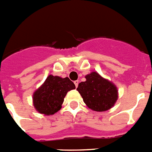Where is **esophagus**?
Returning <instances> with one entry per match:
<instances>
[{
	"label": "esophagus",
	"instance_id": "34e87169",
	"mask_svg": "<svg viewBox=\"0 0 152 152\" xmlns=\"http://www.w3.org/2000/svg\"><path fill=\"white\" fill-rule=\"evenodd\" d=\"M79 83H80V81H79V80H76V81H74V83H75V86H76V87H77V86H78Z\"/></svg>",
	"mask_w": 152,
	"mask_h": 152
}]
</instances>
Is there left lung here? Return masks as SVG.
Masks as SVG:
<instances>
[{"label":"left lung","mask_w":152,"mask_h":152,"mask_svg":"<svg viewBox=\"0 0 152 152\" xmlns=\"http://www.w3.org/2000/svg\"><path fill=\"white\" fill-rule=\"evenodd\" d=\"M86 81L79 83L78 90L84 103L95 111H106L114 105L118 98L117 86L96 72L85 76Z\"/></svg>","instance_id":"left-lung-1"}]
</instances>
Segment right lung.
Wrapping results in <instances>:
<instances>
[{
  "label": "right lung",
  "mask_w": 152,
  "mask_h": 152,
  "mask_svg": "<svg viewBox=\"0 0 152 152\" xmlns=\"http://www.w3.org/2000/svg\"><path fill=\"white\" fill-rule=\"evenodd\" d=\"M75 88V84L68 77L49 75L33 94L34 107L37 111L45 115L54 114L62 107L66 94Z\"/></svg>",
  "instance_id": "add662e5"
}]
</instances>
